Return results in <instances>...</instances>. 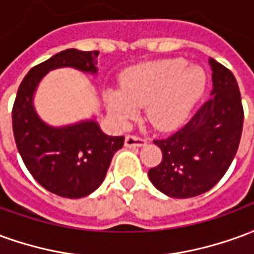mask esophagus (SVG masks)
<instances>
[{"instance_id":"34e87169","label":"esophagus","mask_w":254,"mask_h":254,"mask_svg":"<svg viewBox=\"0 0 254 254\" xmlns=\"http://www.w3.org/2000/svg\"><path fill=\"white\" fill-rule=\"evenodd\" d=\"M145 143H147V140L143 137H138V136H132V134H129V136L125 137V147H127V148L143 147Z\"/></svg>"}]
</instances>
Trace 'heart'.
Masks as SVG:
<instances>
[{
    "label": "heart",
    "instance_id": "heart-1",
    "mask_svg": "<svg viewBox=\"0 0 254 254\" xmlns=\"http://www.w3.org/2000/svg\"><path fill=\"white\" fill-rule=\"evenodd\" d=\"M207 77L200 66L185 60H166L133 67L120 89L106 95L107 109L120 124H127L145 106V117L156 129L178 127L205 89Z\"/></svg>",
    "mask_w": 254,
    "mask_h": 254
}]
</instances>
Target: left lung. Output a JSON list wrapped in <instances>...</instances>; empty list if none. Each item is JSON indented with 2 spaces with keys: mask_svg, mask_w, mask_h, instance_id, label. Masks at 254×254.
I'll return each instance as SVG.
<instances>
[{
  "mask_svg": "<svg viewBox=\"0 0 254 254\" xmlns=\"http://www.w3.org/2000/svg\"><path fill=\"white\" fill-rule=\"evenodd\" d=\"M211 98L184 127L167 138L155 140L163 159L148 171L158 190L174 198L205 193L218 184L240 145L244 110L234 74L209 58Z\"/></svg>",
  "mask_w": 254,
  "mask_h": 254,
  "instance_id": "8db88e82",
  "label": "left lung"
}]
</instances>
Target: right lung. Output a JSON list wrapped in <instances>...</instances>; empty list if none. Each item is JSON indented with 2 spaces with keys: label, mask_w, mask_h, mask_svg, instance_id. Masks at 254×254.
<instances>
[{
  "label": "right lung",
  "mask_w": 254,
  "mask_h": 254,
  "mask_svg": "<svg viewBox=\"0 0 254 254\" xmlns=\"http://www.w3.org/2000/svg\"><path fill=\"white\" fill-rule=\"evenodd\" d=\"M99 52L67 49L27 73L20 84L12 111L14 141L31 176L54 194L80 198L103 182L113 156L122 148V136L102 132L96 118L53 127L42 120L34 106L38 85L47 73L73 67L96 74Z\"/></svg>",
  "instance_id": "add662e5"
}]
</instances>
